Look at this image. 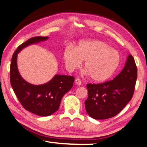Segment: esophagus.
Returning <instances> with one entry per match:
<instances>
[{"instance_id":"1","label":"esophagus","mask_w":147,"mask_h":147,"mask_svg":"<svg viewBox=\"0 0 147 147\" xmlns=\"http://www.w3.org/2000/svg\"><path fill=\"white\" fill-rule=\"evenodd\" d=\"M75 84H76V85H82V81L80 80V79H79V78H76V80H75Z\"/></svg>"}]
</instances>
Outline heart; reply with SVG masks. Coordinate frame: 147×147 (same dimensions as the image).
Listing matches in <instances>:
<instances>
[{
    "label": "heart",
    "mask_w": 147,
    "mask_h": 147,
    "mask_svg": "<svg viewBox=\"0 0 147 147\" xmlns=\"http://www.w3.org/2000/svg\"><path fill=\"white\" fill-rule=\"evenodd\" d=\"M63 60L67 71L73 72L84 62L85 73L93 81L102 82L114 75L121 62L118 51L112 49L105 42L98 40L80 42L73 49L63 51Z\"/></svg>",
    "instance_id": "b5f03b06"
}]
</instances>
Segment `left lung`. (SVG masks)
I'll return each instance as SVG.
<instances>
[{
    "mask_svg": "<svg viewBox=\"0 0 147 147\" xmlns=\"http://www.w3.org/2000/svg\"><path fill=\"white\" fill-rule=\"evenodd\" d=\"M137 67L131 55L123 70L113 80L87 84L88 98L85 101L87 114L95 119L115 116L131 100L137 79Z\"/></svg>",
    "mask_w": 147,
    "mask_h": 147,
    "instance_id": "8db88e82",
    "label": "left lung"
}]
</instances>
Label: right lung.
Returning a JSON list of instances; mask_svg holds the SVG:
<instances>
[{
	"label": "right lung",
	"instance_id": "obj_1",
	"mask_svg": "<svg viewBox=\"0 0 147 147\" xmlns=\"http://www.w3.org/2000/svg\"><path fill=\"white\" fill-rule=\"evenodd\" d=\"M48 36L33 37L18 47L13 53L10 66V82L13 90L24 108L40 116H47L59 109L62 98L73 85L71 76L56 74L50 81L42 85H33L26 82L17 67V55L31 44L46 41Z\"/></svg>",
	"mask_w": 147,
	"mask_h": 147
}]
</instances>
